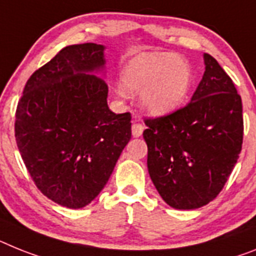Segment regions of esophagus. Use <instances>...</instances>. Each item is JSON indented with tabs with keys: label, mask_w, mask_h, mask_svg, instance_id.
Listing matches in <instances>:
<instances>
[{
	"label": "esophagus",
	"mask_w": 256,
	"mask_h": 256,
	"mask_svg": "<svg viewBox=\"0 0 256 256\" xmlns=\"http://www.w3.org/2000/svg\"><path fill=\"white\" fill-rule=\"evenodd\" d=\"M143 130H144V126L140 124V122H134L132 126V132L134 138H139L142 134H143Z\"/></svg>",
	"instance_id": "1"
}]
</instances>
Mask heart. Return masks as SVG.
Wrapping results in <instances>:
<instances>
[{"instance_id": "heart-1", "label": "heart", "mask_w": 256, "mask_h": 256, "mask_svg": "<svg viewBox=\"0 0 256 256\" xmlns=\"http://www.w3.org/2000/svg\"><path fill=\"white\" fill-rule=\"evenodd\" d=\"M194 75L188 60L170 52L140 53L128 62L122 86L128 94H142V106L151 116H166L188 100Z\"/></svg>"}]
</instances>
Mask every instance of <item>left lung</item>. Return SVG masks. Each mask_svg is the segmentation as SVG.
I'll use <instances>...</instances> for the list:
<instances>
[{
  "label": "left lung",
  "instance_id": "1",
  "mask_svg": "<svg viewBox=\"0 0 256 256\" xmlns=\"http://www.w3.org/2000/svg\"><path fill=\"white\" fill-rule=\"evenodd\" d=\"M206 72L191 102L146 118L148 173L166 204L195 210L220 194L244 140L242 100L230 76L204 53Z\"/></svg>",
  "mask_w": 256,
  "mask_h": 256
}]
</instances>
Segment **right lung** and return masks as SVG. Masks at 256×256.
Returning a JSON list of instances; mask_svg holds the SVG:
<instances>
[{"mask_svg": "<svg viewBox=\"0 0 256 256\" xmlns=\"http://www.w3.org/2000/svg\"><path fill=\"white\" fill-rule=\"evenodd\" d=\"M104 45H68L30 76L15 112V140L30 176L50 200L91 203L132 138V114L109 109Z\"/></svg>", "mask_w": 256, "mask_h": 256, "instance_id": "obj_1", "label": "right lung"}]
</instances>
